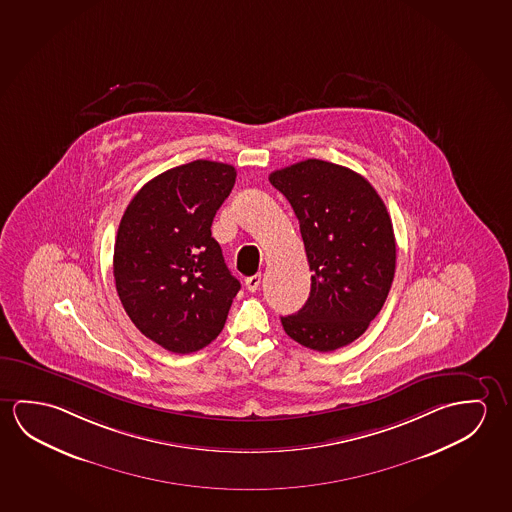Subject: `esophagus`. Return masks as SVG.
Segmentation results:
<instances>
[{"mask_svg": "<svg viewBox=\"0 0 512 512\" xmlns=\"http://www.w3.org/2000/svg\"><path fill=\"white\" fill-rule=\"evenodd\" d=\"M260 284L261 274H254V276L247 277V279H245V286H247V290H249V292H258V290H260Z\"/></svg>", "mask_w": 512, "mask_h": 512, "instance_id": "obj_1", "label": "esophagus"}]
</instances>
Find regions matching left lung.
<instances>
[{
	"mask_svg": "<svg viewBox=\"0 0 512 512\" xmlns=\"http://www.w3.org/2000/svg\"><path fill=\"white\" fill-rule=\"evenodd\" d=\"M270 183L301 224L311 292L284 331L308 349L331 352L357 340L390 293L397 245L390 213L361 174L309 158L274 171Z\"/></svg>",
	"mask_w": 512,
	"mask_h": 512,
	"instance_id": "1",
	"label": "left lung"
}]
</instances>
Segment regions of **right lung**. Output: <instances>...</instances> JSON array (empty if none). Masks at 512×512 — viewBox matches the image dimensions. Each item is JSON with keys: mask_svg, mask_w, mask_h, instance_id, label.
I'll list each match as a JSON object with an SVG mask.
<instances>
[{"mask_svg": "<svg viewBox=\"0 0 512 512\" xmlns=\"http://www.w3.org/2000/svg\"><path fill=\"white\" fill-rule=\"evenodd\" d=\"M235 179L228 163H185L146 183L122 215L115 288L138 331L169 352L190 354L215 340L240 290L211 236Z\"/></svg>", "mask_w": 512, "mask_h": 512, "instance_id": "obj_1", "label": "right lung"}]
</instances>
